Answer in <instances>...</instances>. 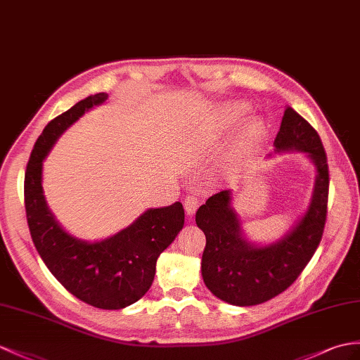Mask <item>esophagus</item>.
<instances>
[{
  "label": "esophagus",
  "mask_w": 360,
  "mask_h": 360,
  "mask_svg": "<svg viewBox=\"0 0 360 360\" xmlns=\"http://www.w3.org/2000/svg\"><path fill=\"white\" fill-rule=\"evenodd\" d=\"M197 207H198V200H197V197H194V195H188L186 198H185V209H186V214L191 217V215H194L195 214V210H197Z\"/></svg>",
  "instance_id": "obj_1"
}]
</instances>
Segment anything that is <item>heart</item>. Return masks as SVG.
Instances as JSON below:
<instances>
[{
    "instance_id": "obj_1",
    "label": "heart",
    "mask_w": 360,
    "mask_h": 360,
    "mask_svg": "<svg viewBox=\"0 0 360 360\" xmlns=\"http://www.w3.org/2000/svg\"><path fill=\"white\" fill-rule=\"evenodd\" d=\"M248 110L249 105L241 101L227 102L220 105V107H217L206 128V136L210 140L223 139L244 116H246ZM262 131H264V125H262L261 120L252 119L246 122V124L241 125V128L236 131L235 145L238 148H248L255 145L261 139Z\"/></svg>"
}]
</instances>
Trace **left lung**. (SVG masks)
<instances>
[{
    "label": "left lung",
    "instance_id": "left-lung-1",
    "mask_svg": "<svg viewBox=\"0 0 360 360\" xmlns=\"http://www.w3.org/2000/svg\"><path fill=\"white\" fill-rule=\"evenodd\" d=\"M274 146L278 154H305L316 169L309 207L284 236L269 244L248 240L232 207V189L209 197L195 214V223L206 235L201 276L214 296L232 305L262 304L290 287L316 252L326 226L330 180L318 133L285 107Z\"/></svg>",
    "mask_w": 360,
    "mask_h": 360
}]
</instances>
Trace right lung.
<instances>
[{
	"instance_id": "obj_1",
	"label": "right lung",
	"mask_w": 360,
	"mask_h": 360,
	"mask_svg": "<svg viewBox=\"0 0 360 360\" xmlns=\"http://www.w3.org/2000/svg\"><path fill=\"white\" fill-rule=\"evenodd\" d=\"M107 99V93L91 94L44 128L25 171L24 203L33 244L51 275L85 304L120 310L150 290L157 258L183 229L185 210L180 201L146 209L125 229L99 241L68 233L51 214L42 189L44 160L79 117Z\"/></svg>"
}]
</instances>
